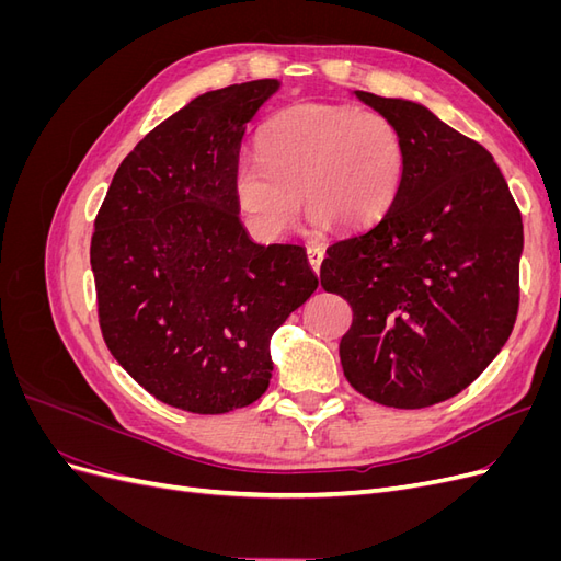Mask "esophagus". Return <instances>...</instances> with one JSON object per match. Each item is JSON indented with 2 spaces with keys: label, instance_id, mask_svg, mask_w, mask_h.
<instances>
[{
  "label": "esophagus",
  "instance_id": "esophagus-1",
  "mask_svg": "<svg viewBox=\"0 0 561 561\" xmlns=\"http://www.w3.org/2000/svg\"><path fill=\"white\" fill-rule=\"evenodd\" d=\"M307 254H309V264H311V268L316 271H320V264H322V257H325V250H322L320 245H309L307 248Z\"/></svg>",
  "mask_w": 561,
  "mask_h": 561
}]
</instances>
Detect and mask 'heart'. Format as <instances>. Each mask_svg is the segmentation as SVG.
<instances>
[{
    "label": "heart",
    "mask_w": 561,
    "mask_h": 561,
    "mask_svg": "<svg viewBox=\"0 0 561 561\" xmlns=\"http://www.w3.org/2000/svg\"><path fill=\"white\" fill-rule=\"evenodd\" d=\"M257 149L260 157L233 163L231 196L260 241H276L295 222L301 198L316 227L375 225L396 203L407 171L398 126L351 105L287 107L262 128Z\"/></svg>",
    "instance_id": "heart-1"
}]
</instances>
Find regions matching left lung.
Wrapping results in <instances>:
<instances>
[{
  "mask_svg": "<svg viewBox=\"0 0 561 561\" xmlns=\"http://www.w3.org/2000/svg\"><path fill=\"white\" fill-rule=\"evenodd\" d=\"M353 95L398 126L407 171L379 222L328 248L320 283L353 309L339 344L348 383L421 410L461 393L511 336L522 215L480 142L412 100Z\"/></svg>",
  "mask_w": 561,
  "mask_h": 561,
  "instance_id": "8db88e82",
  "label": "left lung"
}]
</instances>
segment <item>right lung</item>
<instances>
[{"label": "right lung", "instance_id": "right-lung-1", "mask_svg": "<svg viewBox=\"0 0 561 561\" xmlns=\"http://www.w3.org/2000/svg\"><path fill=\"white\" fill-rule=\"evenodd\" d=\"M278 79L194 98L135 145L95 217L98 318L116 363L194 414L268 388L271 334L318 287L307 250L254 243L231 196L250 118Z\"/></svg>", "mask_w": 561, "mask_h": 561}]
</instances>
